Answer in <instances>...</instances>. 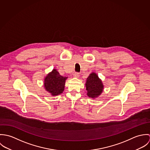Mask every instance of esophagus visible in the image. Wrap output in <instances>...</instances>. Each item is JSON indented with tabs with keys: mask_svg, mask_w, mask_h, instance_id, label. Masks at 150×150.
<instances>
[{
	"mask_svg": "<svg viewBox=\"0 0 150 150\" xmlns=\"http://www.w3.org/2000/svg\"><path fill=\"white\" fill-rule=\"evenodd\" d=\"M74 77H76V78H79V76H80V73H77V72H76L74 73Z\"/></svg>",
	"mask_w": 150,
	"mask_h": 150,
	"instance_id": "esophagus-1",
	"label": "esophagus"
}]
</instances>
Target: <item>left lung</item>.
Segmentation results:
<instances>
[{"instance_id": "obj_1", "label": "left lung", "mask_w": 150, "mask_h": 150, "mask_svg": "<svg viewBox=\"0 0 150 150\" xmlns=\"http://www.w3.org/2000/svg\"><path fill=\"white\" fill-rule=\"evenodd\" d=\"M86 86L88 96L92 99L98 98L102 93L104 87L102 80L93 72L86 79Z\"/></svg>"}]
</instances>
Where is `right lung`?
<instances>
[{"label": "right lung", "instance_id": "obj_1", "mask_svg": "<svg viewBox=\"0 0 150 150\" xmlns=\"http://www.w3.org/2000/svg\"><path fill=\"white\" fill-rule=\"evenodd\" d=\"M67 77L61 76L56 69L49 73L44 79V86L52 96H57L64 91L65 81Z\"/></svg>", "mask_w": 150, "mask_h": 150}]
</instances>
